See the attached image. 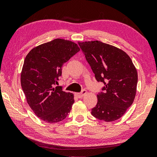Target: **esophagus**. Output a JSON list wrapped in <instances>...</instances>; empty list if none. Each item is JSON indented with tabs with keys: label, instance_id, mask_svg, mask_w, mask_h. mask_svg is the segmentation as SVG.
Instances as JSON below:
<instances>
[{
	"label": "esophagus",
	"instance_id": "34e87169",
	"mask_svg": "<svg viewBox=\"0 0 157 157\" xmlns=\"http://www.w3.org/2000/svg\"><path fill=\"white\" fill-rule=\"evenodd\" d=\"M86 94H87L86 90L83 89L82 91H81V92H80V93H76V95L78 96V98H81V97H83V96H84Z\"/></svg>",
	"mask_w": 157,
	"mask_h": 157
}]
</instances>
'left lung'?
I'll list each match as a JSON object with an SVG mask.
<instances>
[{
  "label": "left lung",
  "instance_id": "left-lung-1",
  "mask_svg": "<svg viewBox=\"0 0 157 157\" xmlns=\"http://www.w3.org/2000/svg\"><path fill=\"white\" fill-rule=\"evenodd\" d=\"M78 44L96 81L104 84L91 114L106 122L119 119L136 96L138 74L132 59L124 51L98 40Z\"/></svg>",
  "mask_w": 157,
  "mask_h": 157
}]
</instances>
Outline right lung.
<instances>
[{
    "label": "right lung",
    "mask_w": 157,
    "mask_h": 157,
    "mask_svg": "<svg viewBox=\"0 0 157 157\" xmlns=\"http://www.w3.org/2000/svg\"><path fill=\"white\" fill-rule=\"evenodd\" d=\"M79 51L75 43L56 38L35 47L25 56L21 87L29 106L42 121L57 123L70 112L74 94L55 86L61 76L63 63Z\"/></svg>",
    "instance_id": "add662e5"
}]
</instances>
